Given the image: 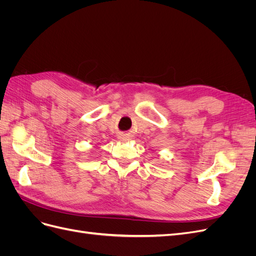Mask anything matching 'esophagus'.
<instances>
[{
  "instance_id": "obj_1",
  "label": "esophagus",
  "mask_w": 256,
  "mask_h": 256,
  "mask_svg": "<svg viewBox=\"0 0 256 256\" xmlns=\"http://www.w3.org/2000/svg\"><path fill=\"white\" fill-rule=\"evenodd\" d=\"M120 138H122L124 141H127V140H129V138H128V136H120Z\"/></svg>"
}]
</instances>
